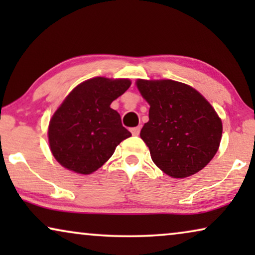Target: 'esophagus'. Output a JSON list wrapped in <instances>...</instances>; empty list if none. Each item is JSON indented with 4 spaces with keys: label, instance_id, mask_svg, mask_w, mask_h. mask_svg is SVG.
Returning <instances> with one entry per match:
<instances>
[{
    "label": "esophagus",
    "instance_id": "esophagus-1",
    "mask_svg": "<svg viewBox=\"0 0 255 255\" xmlns=\"http://www.w3.org/2000/svg\"><path fill=\"white\" fill-rule=\"evenodd\" d=\"M140 127H135V128H131V133L133 135H138L139 133H140Z\"/></svg>",
    "mask_w": 255,
    "mask_h": 255
}]
</instances>
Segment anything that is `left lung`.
Here are the masks:
<instances>
[{"label":"left lung","mask_w":255,"mask_h":255,"mask_svg":"<svg viewBox=\"0 0 255 255\" xmlns=\"http://www.w3.org/2000/svg\"><path fill=\"white\" fill-rule=\"evenodd\" d=\"M149 104L140 131L153 162L167 175L182 179L203 169L218 151L223 125L197 90L173 80H138Z\"/></svg>","instance_id":"obj_1"}]
</instances>
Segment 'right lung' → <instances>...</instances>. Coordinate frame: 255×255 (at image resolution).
Returning <instances> with one entry per match:
<instances>
[{"mask_svg":"<svg viewBox=\"0 0 255 255\" xmlns=\"http://www.w3.org/2000/svg\"><path fill=\"white\" fill-rule=\"evenodd\" d=\"M130 85L128 79L94 78L72 90L48 127L52 154L60 165L75 173L90 174L130 137L120 114L110 108Z\"/></svg>","mask_w":255,"mask_h":255,"instance_id":"obj_1","label":"right lung"}]
</instances>
